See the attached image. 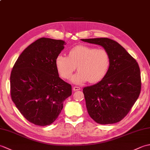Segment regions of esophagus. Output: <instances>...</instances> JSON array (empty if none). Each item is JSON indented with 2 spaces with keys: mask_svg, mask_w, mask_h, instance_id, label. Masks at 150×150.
<instances>
[{
  "mask_svg": "<svg viewBox=\"0 0 150 150\" xmlns=\"http://www.w3.org/2000/svg\"><path fill=\"white\" fill-rule=\"evenodd\" d=\"M81 90V88H79V87H77V86L73 87V91H79V90Z\"/></svg>",
  "mask_w": 150,
  "mask_h": 150,
  "instance_id": "obj_1",
  "label": "esophagus"
}]
</instances>
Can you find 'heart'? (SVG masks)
I'll use <instances>...</instances> for the list:
<instances>
[{"label": "heart", "instance_id": "obj_1", "mask_svg": "<svg viewBox=\"0 0 150 150\" xmlns=\"http://www.w3.org/2000/svg\"><path fill=\"white\" fill-rule=\"evenodd\" d=\"M55 66L64 79H69L77 67L79 71L71 78L75 84L89 81L90 83L100 81L108 73L110 57L105 49L88 46H76L69 51L68 57L59 54L55 59Z\"/></svg>", "mask_w": 150, "mask_h": 150}]
</instances>
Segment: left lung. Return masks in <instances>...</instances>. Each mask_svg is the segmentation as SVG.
Returning a JSON list of instances; mask_svg holds the SVG:
<instances>
[{
	"label": "left lung",
	"instance_id": "1",
	"mask_svg": "<svg viewBox=\"0 0 150 150\" xmlns=\"http://www.w3.org/2000/svg\"><path fill=\"white\" fill-rule=\"evenodd\" d=\"M103 46L110 57V66L102 80L83 89L89 115L100 124L119 122L134 105L141 90L137 62L116 41L108 38L81 39Z\"/></svg>",
	"mask_w": 150,
	"mask_h": 150
}]
</instances>
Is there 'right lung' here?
<instances>
[{
    "label": "right lung",
    "instance_id": "right-lung-1",
    "mask_svg": "<svg viewBox=\"0 0 150 150\" xmlns=\"http://www.w3.org/2000/svg\"><path fill=\"white\" fill-rule=\"evenodd\" d=\"M64 41L42 37L27 47L18 57L10 76L11 99L31 123L45 126L55 121L71 86L59 77L55 59Z\"/></svg>",
    "mask_w": 150,
    "mask_h": 150
}]
</instances>
